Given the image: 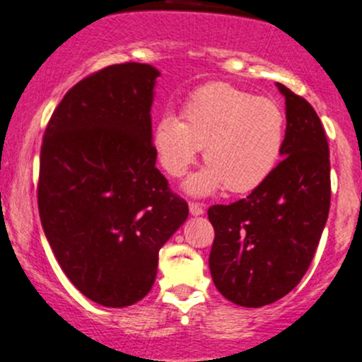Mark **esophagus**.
<instances>
[{
  "instance_id": "esophagus-1",
  "label": "esophagus",
  "mask_w": 362,
  "mask_h": 362,
  "mask_svg": "<svg viewBox=\"0 0 362 362\" xmlns=\"http://www.w3.org/2000/svg\"><path fill=\"white\" fill-rule=\"evenodd\" d=\"M203 212H205V209H203L202 203L189 202V214H192V215H202Z\"/></svg>"
}]
</instances>
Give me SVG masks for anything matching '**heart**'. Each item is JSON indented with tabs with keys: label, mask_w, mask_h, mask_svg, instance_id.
<instances>
[{
	"label": "heart",
	"mask_w": 362,
	"mask_h": 362,
	"mask_svg": "<svg viewBox=\"0 0 362 362\" xmlns=\"http://www.w3.org/2000/svg\"><path fill=\"white\" fill-rule=\"evenodd\" d=\"M181 117L164 115L152 141L162 169L181 177L203 148L209 165L186 182L193 194L224 188L257 189L277 168L286 144V115L275 100L229 83L197 88L182 104Z\"/></svg>",
	"instance_id": "1"
}]
</instances>
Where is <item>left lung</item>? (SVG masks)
<instances>
[{
  "mask_svg": "<svg viewBox=\"0 0 362 362\" xmlns=\"http://www.w3.org/2000/svg\"><path fill=\"white\" fill-rule=\"evenodd\" d=\"M286 97V144L269 180L230 205H212L209 265L215 287L245 308L279 301L310 269L330 210V152L313 105Z\"/></svg>",
  "mask_w": 362,
  "mask_h": 362,
  "instance_id": "left-lung-1",
  "label": "left lung"
}]
</instances>
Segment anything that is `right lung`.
<instances>
[{"label": "right lung", "mask_w": 362, "mask_h": 362, "mask_svg": "<svg viewBox=\"0 0 362 362\" xmlns=\"http://www.w3.org/2000/svg\"><path fill=\"white\" fill-rule=\"evenodd\" d=\"M150 64H111L71 87L52 112L37 185L44 234L66 277L107 308L152 289L159 251L188 217L156 168Z\"/></svg>", "instance_id": "right-lung-1"}]
</instances>
